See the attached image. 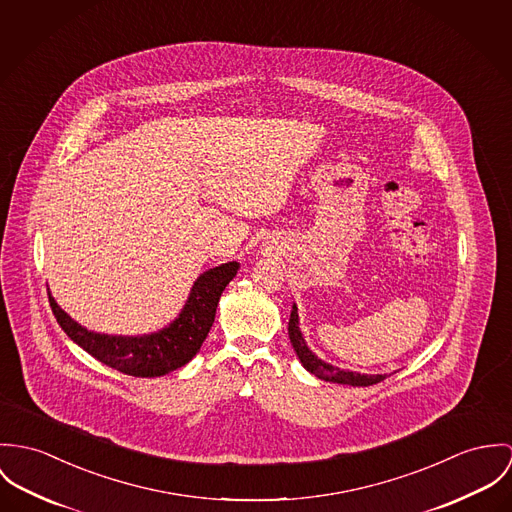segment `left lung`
<instances>
[{"label":"left lung","instance_id":"1","mask_svg":"<svg viewBox=\"0 0 512 512\" xmlns=\"http://www.w3.org/2000/svg\"><path fill=\"white\" fill-rule=\"evenodd\" d=\"M288 338H290V343H292L300 363L304 365V369L310 371L312 375H316L318 379L340 383V385H351V387H369V385H377V383L385 381V377H387V375H361V373H353V371H343L340 367H334V365L318 359L308 349L306 341L302 338V332L298 328L296 304H292V312H290V320H288Z\"/></svg>","mask_w":512,"mask_h":512}]
</instances>
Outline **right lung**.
<instances>
[{"label": "right lung", "mask_w": 512, "mask_h": 512, "mask_svg": "<svg viewBox=\"0 0 512 512\" xmlns=\"http://www.w3.org/2000/svg\"><path fill=\"white\" fill-rule=\"evenodd\" d=\"M239 263L231 261L198 277L190 296L171 326L147 336L96 334L74 322L49 292V302L60 328L92 357L131 377H161L186 365L202 347L214 318L220 296L237 275Z\"/></svg>", "instance_id": "right-lung-1"}]
</instances>
